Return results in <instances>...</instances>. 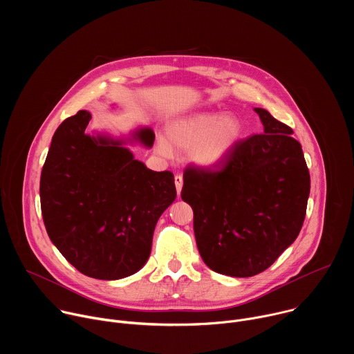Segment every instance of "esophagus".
Masks as SVG:
<instances>
[{
	"label": "esophagus",
	"instance_id": "obj_1",
	"mask_svg": "<svg viewBox=\"0 0 354 354\" xmlns=\"http://www.w3.org/2000/svg\"><path fill=\"white\" fill-rule=\"evenodd\" d=\"M175 186H176V192H178V196H179L180 192H182V186H183V178L180 175L175 176Z\"/></svg>",
	"mask_w": 354,
	"mask_h": 354
}]
</instances>
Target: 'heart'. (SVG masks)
<instances>
[{
    "instance_id": "heart-1",
    "label": "heart",
    "mask_w": 354,
    "mask_h": 354,
    "mask_svg": "<svg viewBox=\"0 0 354 354\" xmlns=\"http://www.w3.org/2000/svg\"><path fill=\"white\" fill-rule=\"evenodd\" d=\"M243 123L235 115L201 112L180 118L168 126L167 136L182 149H189L187 158L200 168H214L225 162L241 142ZM160 154L169 157L171 144L165 137L157 138Z\"/></svg>"
}]
</instances>
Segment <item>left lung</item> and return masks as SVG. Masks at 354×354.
Segmentation results:
<instances>
[{"label": "left lung", "instance_id": "1", "mask_svg": "<svg viewBox=\"0 0 354 354\" xmlns=\"http://www.w3.org/2000/svg\"><path fill=\"white\" fill-rule=\"evenodd\" d=\"M263 133L241 140L220 169L187 168L182 200L193 209L203 262L231 277L255 276L295 241L306 218L310 172L292 130L254 109Z\"/></svg>", "mask_w": 354, "mask_h": 354}]
</instances>
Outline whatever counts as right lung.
Returning <instances> with one entry per match:
<instances>
[{
    "label": "right lung",
    "instance_id": "obj_1",
    "mask_svg": "<svg viewBox=\"0 0 354 354\" xmlns=\"http://www.w3.org/2000/svg\"><path fill=\"white\" fill-rule=\"evenodd\" d=\"M91 118L80 111L56 130L40 176L41 216L48 238L78 272L119 280L147 263L176 187L172 172L148 169L127 147L151 148L153 130L88 134Z\"/></svg>",
    "mask_w": 354,
    "mask_h": 354
}]
</instances>
